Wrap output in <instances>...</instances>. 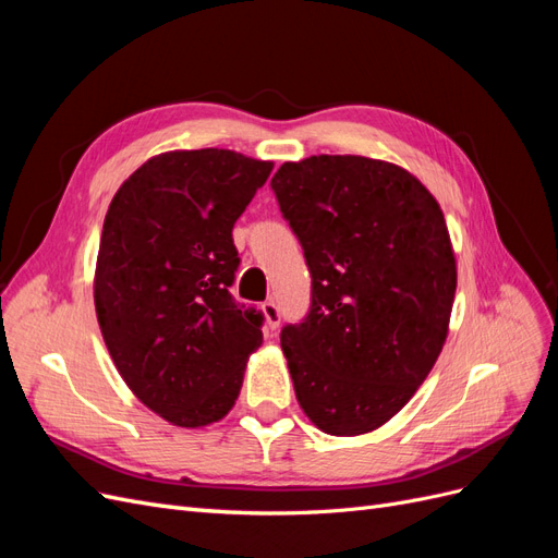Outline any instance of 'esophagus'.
Wrapping results in <instances>:
<instances>
[{
    "label": "esophagus",
    "mask_w": 558,
    "mask_h": 558,
    "mask_svg": "<svg viewBox=\"0 0 558 558\" xmlns=\"http://www.w3.org/2000/svg\"><path fill=\"white\" fill-rule=\"evenodd\" d=\"M263 314L267 318V328L269 330H277L279 324H281V312H279V305H277L275 300L263 302Z\"/></svg>",
    "instance_id": "1"
}]
</instances>
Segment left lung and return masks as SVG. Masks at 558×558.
<instances>
[{"mask_svg":"<svg viewBox=\"0 0 558 558\" xmlns=\"http://www.w3.org/2000/svg\"><path fill=\"white\" fill-rule=\"evenodd\" d=\"M269 185L312 275L307 316L281 328L300 408L328 435L375 430L445 344L456 260L442 209L410 172L363 156L283 162Z\"/></svg>","mask_w":558,"mask_h":558,"instance_id":"1","label":"left lung"}]
</instances>
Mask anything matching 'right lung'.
<instances>
[{"label": "right lung", "instance_id": "right-lung-1", "mask_svg": "<svg viewBox=\"0 0 558 558\" xmlns=\"http://www.w3.org/2000/svg\"><path fill=\"white\" fill-rule=\"evenodd\" d=\"M272 162L226 148L172 150L144 162L113 195L95 272V310L118 373L174 426L223 418L263 312L230 293L234 221Z\"/></svg>", "mask_w": 558, "mask_h": 558}]
</instances>
